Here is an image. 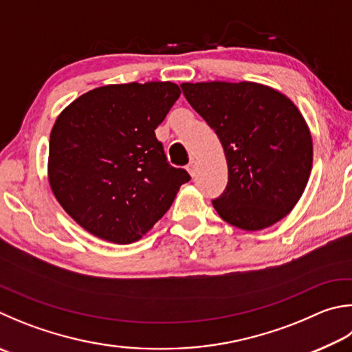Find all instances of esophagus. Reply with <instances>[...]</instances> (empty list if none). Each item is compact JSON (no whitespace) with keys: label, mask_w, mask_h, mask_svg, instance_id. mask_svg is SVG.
<instances>
[{"label":"esophagus","mask_w":352,"mask_h":352,"mask_svg":"<svg viewBox=\"0 0 352 352\" xmlns=\"http://www.w3.org/2000/svg\"><path fill=\"white\" fill-rule=\"evenodd\" d=\"M188 170H189V174L190 175H195V170H197V162H195V160L192 158V160H190V162H189V164H188Z\"/></svg>","instance_id":"obj_1"}]
</instances>
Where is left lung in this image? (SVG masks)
<instances>
[{
    "instance_id": "1",
    "label": "left lung",
    "mask_w": 352,
    "mask_h": 352,
    "mask_svg": "<svg viewBox=\"0 0 352 352\" xmlns=\"http://www.w3.org/2000/svg\"><path fill=\"white\" fill-rule=\"evenodd\" d=\"M188 103L225 151L228 184L212 204L223 220L258 231L282 220L302 197L312 138L296 104L258 82H183Z\"/></svg>"
}]
</instances>
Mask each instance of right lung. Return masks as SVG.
<instances>
[{"label": "right lung", "mask_w": 352, "mask_h": 352, "mask_svg": "<svg viewBox=\"0 0 352 352\" xmlns=\"http://www.w3.org/2000/svg\"><path fill=\"white\" fill-rule=\"evenodd\" d=\"M180 94L170 81L107 85L81 95L56 118L50 188L95 237L118 245L140 240L190 180L168 163L155 137Z\"/></svg>", "instance_id": "right-lung-1"}]
</instances>
